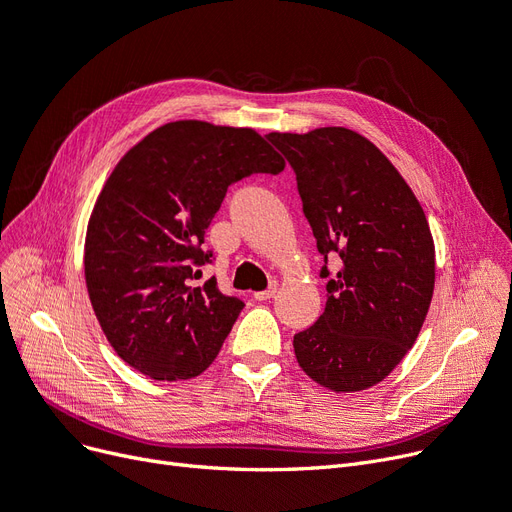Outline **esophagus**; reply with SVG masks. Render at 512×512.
<instances>
[{
	"label": "esophagus",
	"instance_id": "1",
	"mask_svg": "<svg viewBox=\"0 0 512 512\" xmlns=\"http://www.w3.org/2000/svg\"><path fill=\"white\" fill-rule=\"evenodd\" d=\"M276 291H278V287L272 285V287H268L266 291H257V293H255V299H257V301H268V299H272V297L276 295Z\"/></svg>",
	"mask_w": 512,
	"mask_h": 512
}]
</instances>
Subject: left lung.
I'll use <instances>...</instances> for the list:
<instances>
[{
    "label": "left lung",
    "instance_id": "1",
    "mask_svg": "<svg viewBox=\"0 0 512 512\" xmlns=\"http://www.w3.org/2000/svg\"><path fill=\"white\" fill-rule=\"evenodd\" d=\"M268 139L295 170L318 251L342 257L325 312L293 339L297 363L327 390H367L403 361L426 320L434 291L426 213L380 147L356 130Z\"/></svg>",
    "mask_w": 512,
    "mask_h": 512
}]
</instances>
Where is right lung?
Returning <instances> with one entry per match:
<instances>
[{
  "label": "right lung",
  "instance_id": "obj_1",
  "mask_svg": "<svg viewBox=\"0 0 512 512\" xmlns=\"http://www.w3.org/2000/svg\"><path fill=\"white\" fill-rule=\"evenodd\" d=\"M285 160L255 128L177 120L132 145L92 206L84 244L90 304L111 348L156 382L211 365L244 304L208 278L194 287L206 227L227 185L280 173Z\"/></svg>",
  "mask_w": 512,
  "mask_h": 512
}]
</instances>
